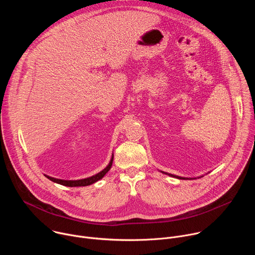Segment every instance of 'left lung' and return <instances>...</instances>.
I'll return each mask as SVG.
<instances>
[{
	"instance_id": "obj_1",
	"label": "left lung",
	"mask_w": 255,
	"mask_h": 255,
	"mask_svg": "<svg viewBox=\"0 0 255 255\" xmlns=\"http://www.w3.org/2000/svg\"><path fill=\"white\" fill-rule=\"evenodd\" d=\"M161 173L163 174H166V175H169L171 177H175V178H178V179H196V178H200V177H203L204 175H201V176H198V177H185V176H179V175H175V174H171V173H168V172H165V171H162V170H159ZM210 172V171H209ZM208 172V173H209ZM207 174V173H206Z\"/></svg>"
}]
</instances>
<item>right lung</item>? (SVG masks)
<instances>
[{
	"instance_id": "right-lung-1",
	"label": "right lung",
	"mask_w": 255,
	"mask_h": 255,
	"mask_svg": "<svg viewBox=\"0 0 255 255\" xmlns=\"http://www.w3.org/2000/svg\"><path fill=\"white\" fill-rule=\"evenodd\" d=\"M113 154H112V157L110 159V162L108 163V165L103 169L101 170L100 172L92 175V176H89V177H86V178H82V179H61V178H55V177H52V176H49L47 174H44L48 179H50L51 181H53V183H56V184H59V185H62V186H65V187H86V186H90V185H93L94 183H96V181L100 180L101 178L104 177V175L110 170L111 166H112V163H113Z\"/></svg>"
}]
</instances>
